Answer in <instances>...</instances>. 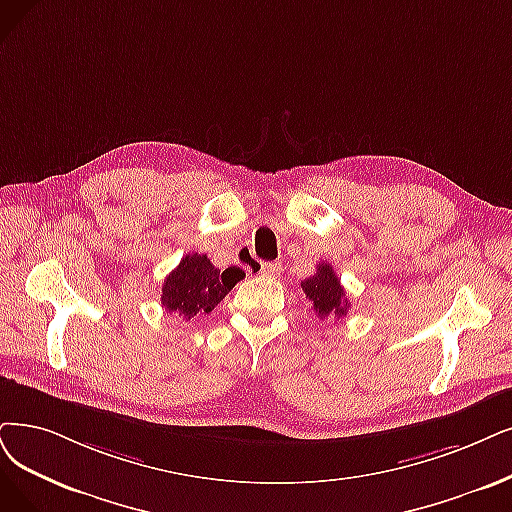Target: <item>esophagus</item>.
I'll list each match as a JSON object with an SVG mask.
<instances>
[{"label": "esophagus", "instance_id": "obj_1", "mask_svg": "<svg viewBox=\"0 0 512 512\" xmlns=\"http://www.w3.org/2000/svg\"><path fill=\"white\" fill-rule=\"evenodd\" d=\"M279 273H281L279 262H262L260 269H258V275H262V277H275Z\"/></svg>", "mask_w": 512, "mask_h": 512}]
</instances>
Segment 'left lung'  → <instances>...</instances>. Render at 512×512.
<instances>
[{
	"label": "left lung",
	"instance_id": "left-lung-1",
	"mask_svg": "<svg viewBox=\"0 0 512 512\" xmlns=\"http://www.w3.org/2000/svg\"><path fill=\"white\" fill-rule=\"evenodd\" d=\"M304 296L309 298L311 309L319 319L327 317H344L349 311V300H346L344 288L340 285L338 275L334 273L330 262H321L317 273L300 283Z\"/></svg>",
	"mask_w": 512,
	"mask_h": 512
}]
</instances>
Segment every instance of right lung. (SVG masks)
I'll use <instances>...</instances> for the list:
<instances>
[{"mask_svg":"<svg viewBox=\"0 0 512 512\" xmlns=\"http://www.w3.org/2000/svg\"><path fill=\"white\" fill-rule=\"evenodd\" d=\"M239 279H243V271L237 267L220 271L208 256L187 254L163 281L161 304L163 309L178 313L182 319H191L197 313H212Z\"/></svg>","mask_w":512,"mask_h":512,"instance_id":"1","label":"right lung"}]
</instances>
